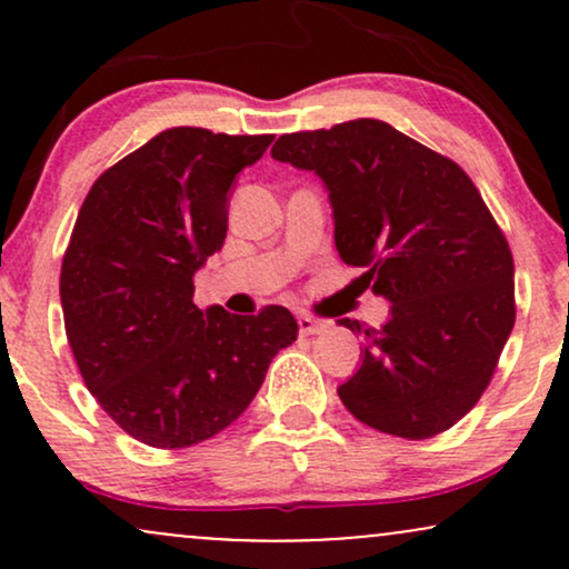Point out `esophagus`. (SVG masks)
I'll return each instance as SVG.
<instances>
[{
    "label": "esophagus",
    "instance_id": "obj_1",
    "mask_svg": "<svg viewBox=\"0 0 569 569\" xmlns=\"http://www.w3.org/2000/svg\"><path fill=\"white\" fill-rule=\"evenodd\" d=\"M297 323H299V335L302 337L321 335V331L326 329V321H318V318H312V316H299Z\"/></svg>",
    "mask_w": 569,
    "mask_h": 569
}]
</instances>
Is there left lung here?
<instances>
[{
  "label": "left lung",
  "mask_w": 569,
  "mask_h": 569,
  "mask_svg": "<svg viewBox=\"0 0 569 569\" xmlns=\"http://www.w3.org/2000/svg\"><path fill=\"white\" fill-rule=\"evenodd\" d=\"M280 162L316 171L339 259L390 302L339 398L363 426L430 439L476 407L516 321L513 257L471 176L382 120L280 136Z\"/></svg>",
  "instance_id": "obj_1"
}]
</instances>
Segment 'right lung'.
<instances>
[{
    "label": "right lung",
    "instance_id": "1",
    "mask_svg": "<svg viewBox=\"0 0 569 569\" xmlns=\"http://www.w3.org/2000/svg\"><path fill=\"white\" fill-rule=\"evenodd\" d=\"M276 136L162 130L96 179L61 264V307L80 375L101 409L158 449L232 426L297 339L286 307L202 312L194 272L224 246L234 176Z\"/></svg>",
    "mask_w": 569,
    "mask_h": 569
}]
</instances>
